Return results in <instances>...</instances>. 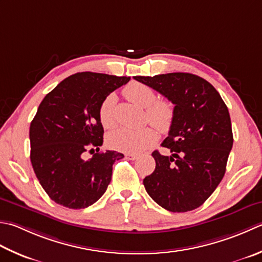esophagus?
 I'll use <instances>...</instances> for the list:
<instances>
[{
    "label": "esophagus",
    "mask_w": 262,
    "mask_h": 262,
    "mask_svg": "<svg viewBox=\"0 0 262 262\" xmlns=\"http://www.w3.org/2000/svg\"><path fill=\"white\" fill-rule=\"evenodd\" d=\"M126 158L129 159V160H136V159L138 158L137 155H135V153H126Z\"/></svg>",
    "instance_id": "esophagus-1"
}]
</instances>
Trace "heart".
Returning <instances> with one entry per match:
<instances>
[{
    "label": "heart",
    "instance_id": "1",
    "mask_svg": "<svg viewBox=\"0 0 262 262\" xmlns=\"http://www.w3.org/2000/svg\"><path fill=\"white\" fill-rule=\"evenodd\" d=\"M125 94L132 102L145 109V119L160 132H168L175 118V107L170 101L157 100L156 92L150 86L141 83H130L125 89ZM100 121L104 128L116 125V96L111 94L102 102L99 111ZM158 134L152 126L140 129L121 127L111 132L107 144L118 151L138 153L144 151L157 141Z\"/></svg>",
    "mask_w": 262,
    "mask_h": 262
}]
</instances>
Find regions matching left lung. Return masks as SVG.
I'll use <instances>...</instances> for the list:
<instances>
[{
	"label": "left lung",
	"mask_w": 262,
	"mask_h": 262,
	"mask_svg": "<svg viewBox=\"0 0 262 262\" xmlns=\"http://www.w3.org/2000/svg\"><path fill=\"white\" fill-rule=\"evenodd\" d=\"M175 105V118L162 146L171 156L152 153L156 169L143 179L159 206L186 212L206 202L226 171L233 146L229 112L214 87L196 75L134 76Z\"/></svg>",
	"instance_id": "obj_1"
}]
</instances>
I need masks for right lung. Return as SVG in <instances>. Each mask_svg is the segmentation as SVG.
<instances>
[{
    "instance_id": "1",
    "label": "right lung",
    "mask_w": 262,
    "mask_h": 262,
    "mask_svg": "<svg viewBox=\"0 0 262 262\" xmlns=\"http://www.w3.org/2000/svg\"><path fill=\"white\" fill-rule=\"evenodd\" d=\"M129 79L78 73L63 79L40 102L29 128L30 161L44 191L60 206L84 209L106 191L112 166L124 155L97 151L85 160L84 153L92 147L100 150L104 133L100 106Z\"/></svg>"
}]
</instances>
